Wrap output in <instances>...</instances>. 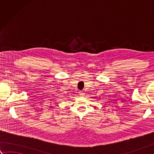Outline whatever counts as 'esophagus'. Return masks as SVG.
Listing matches in <instances>:
<instances>
[{"instance_id": "esophagus-1", "label": "esophagus", "mask_w": 154, "mask_h": 154, "mask_svg": "<svg viewBox=\"0 0 154 154\" xmlns=\"http://www.w3.org/2000/svg\"><path fill=\"white\" fill-rule=\"evenodd\" d=\"M79 95L81 96V97H84V95H85V93L83 92V91H79Z\"/></svg>"}]
</instances>
